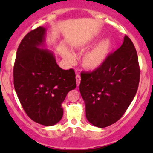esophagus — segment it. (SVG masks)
I'll list each match as a JSON object with an SVG mask.
<instances>
[{
    "label": "esophagus",
    "instance_id": "1",
    "mask_svg": "<svg viewBox=\"0 0 153 153\" xmlns=\"http://www.w3.org/2000/svg\"><path fill=\"white\" fill-rule=\"evenodd\" d=\"M75 78H76V83H77V86H79L80 83H81V76H80L79 75H76V77H75Z\"/></svg>",
    "mask_w": 153,
    "mask_h": 153
}]
</instances>
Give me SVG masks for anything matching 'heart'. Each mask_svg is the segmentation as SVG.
<instances>
[{"label": "heart", "mask_w": 153, "mask_h": 153, "mask_svg": "<svg viewBox=\"0 0 153 153\" xmlns=\"http://www.w3.org/2000/svg\"><path fill=\"white\" fill-rule=\"evenodd\" d=\"M100 38H101L100 36L94 37L89 43L84 45L79 46L77 48L81 51L84 50L86 48L89 47V46L90 45L89 44H95L98 42ZM112 45L113 44L110 38H105L102 40L101 42L98 43L92 49L87 51L83 55L82 59H81V66L86 70L93 71L98 69L106 61L112 49ZM60 52L66 62L69 64H73L75 61V57L72 55V52H69L66 48H61Z\"/></svg>", "instance_id": "1"}]
</instances>
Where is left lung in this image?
<instances>
[{
  "instance_id": "1",
  "label": "left lung",
  "mask_w": 153,
  "mask_h": 153,
  "mask_svg": "<svg viewBox=\"0 0 153 153\" xmlns=\"http://www.w3.org/2000/svg\"><path fill=\"white\" fill-rule=\"evenodd\" d=\"M80 92L90 124L104 128L118 121L133 100L140 80V68L133 43L124 42L101 67L81 74Z\"/></svg>"
}]
</instances>
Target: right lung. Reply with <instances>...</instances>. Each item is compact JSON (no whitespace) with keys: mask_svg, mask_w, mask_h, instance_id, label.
I'll return each mask as SVG.
<instances>
[{"mask_svg":"<svg viewBox=\"0 0 153 153\" xmlns=\"http://www.w3.org/2000/svg\"><path fill=\"white\" fill-rule=\"evenodd\" d=\"M46 33L47 29L39 27L21 41L14 65V86L29 118L53 126L62 118L61 104L76 87V81L73 69H61L53 52L46 48Z\"/></svg>","mask_w":153,"mask_h":153,"instance_id":"obj_1","label":"right lung"}]
</instances>
